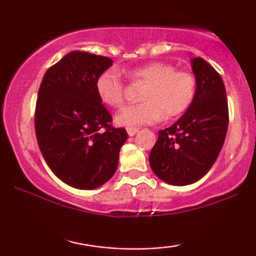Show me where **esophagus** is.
I'll return each instance as SVG.
<instances>
[{
	"label": "esophagus",
	"instance_id": "34e87169",
	"mask_svg": "<svg viewBox=\"0 0 256 256\" xmlns=\"http://www.w3.org/2000/svg\"><path fill=\"white\" fill-rule=\"evenodd\" d=\"M126 131H128V136H134V134H137L138 132V128H126Z\"/></svg>",
	"mask_w": 256,
	"mask_h": 256
}]
</instances>
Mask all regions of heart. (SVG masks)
<instances>
[{"label":"heart","mask_w":256,"mask_h":256,"mask_svg":"<svg viewBox=\"0 0 256 256\" xmlns=\"http://www.w3.org/2000/svg\"><path fill=\"white\" fill-rule=\"evenodd\" d=\"M132 80L144 83L140 94L143 102L128 106L116 116L120 126H140L154 124L165 118L183 114L192 104L196 95L195 76L188 71H177L171 64L154 61L128 71ZM96 94L104 104L118 108L125 98V84L116 68L106 70L95 83Z\"/></svg>","instance_id":"1"}]
</instances>
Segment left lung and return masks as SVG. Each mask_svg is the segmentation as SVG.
Returning a JSON list of instances; mask_svg holds the SVG:
<instances>
[{"instance_id":"8db88e82","label":"left lung","mask_w":256,"mask_h":256,"mask_svg":"<svg viewBox=\"0 0 256 256\" xmlns=\"http://www.w3.org/2000/svg\"><path fill=\"white\" fill-rule=\"evenodd\" d=\"M198 88L192 106L172 126L158 131L149 155L152 172L167 184L189 185L214 165L226 137L228 107L224 82L201 58H192Z\"/></svg>"}]
</instances>
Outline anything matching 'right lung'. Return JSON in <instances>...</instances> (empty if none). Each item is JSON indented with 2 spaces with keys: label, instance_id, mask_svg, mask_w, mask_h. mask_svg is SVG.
Returning a JSON list of instances; mask_svg holds the SVG:
<instances>
[{
  "label": "right lung",
  "instance_id": "1",
  "mask_svg": "<svg viewBox=\"0 0 256 256\" xmlns=\"http://www.w3.org/2000/svg\"><path fill=\"white\" fill-rule=\"evenodd\" d=\"M110 58L71 52L44 74L34 112L40 152L58 179L91 190L113 177L128 132L112 126V116L96 94V79Z\"/></svg>",
  "mask_w": 256,
  "mask_h": 256
}]
</instances>
